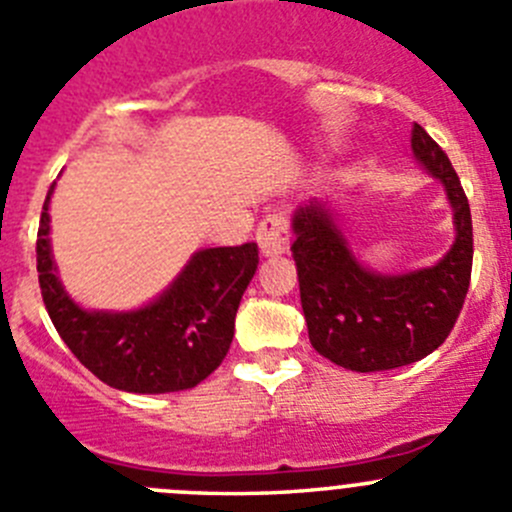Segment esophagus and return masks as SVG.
I'll list each match as a JSON object with an SVG mask.
<instances>
[{"label": "esophagus", "mask_w": 512, "mask_h": 512, "mask_svg": "<svg viewBox=\"0 0 512 512\" xmlns=\"http://www.w3.org/2000/svg\"><path fill=\"white\" fill-rule=\"evenodd\" d=\"M256 243L264 256H279L289 251V221L284 213H269L256 228Z\"/></svg>", "instance_id": "esophagus-1"}]
</instances>
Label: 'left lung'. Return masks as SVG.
<instances>
[{"label":"left lung","instance_id":"left-lung-1","mask_svg":"<svg viewBox=\"0 0 512 512\" xmlns=\"http://www.w3.org/2000/svg\"><path fill=\"white\" fill-rule=\"evenodd\" d=\"M412 153L445 186L455 241L427 269L377 274L354 256L337 213L311 198L294 213L291 253L299 274L309 342L321 357L352 372H384L435 352L460 316L472 271L470 203L445 150L422 125Z\"/></svg>","mask_w":512,"mask_h":512}]
</instances>
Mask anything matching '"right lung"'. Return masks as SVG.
Wrapping results in <instances>:
<instances>
[{
  "label": "right lung",
  "mask_w": 512,
  "mask_h": 512,
  "mask_svg": "<svg viewBox=\"0 0 512 512\" xmlns=\"http://www.w3.org/2000/svg\"><path fill=\"white\" fill-rule=\"evenodd\" d=\"M50 188L37 231L42 301L70 352L105 384L135 394L191 389L228 354L259 246L203 248L173 284L135 311H87L70 299L50 248Z\"/></svg>",
  "instance_id": "1"
}]
</instances>
